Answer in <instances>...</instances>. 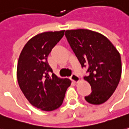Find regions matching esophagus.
Here are the masks:
<instances>
[{"label": "esophagus", "instance_id": "esophagus-1", "mask_svg": "<svg viewBox=\"0 0 129 129\" xmlns=\"http://www.w3.org/2000/svg\"><path fill=\"white\" fill-rule=\"evenodd\" d=\"M71 80L73 83H77L80 81V78L77 75H76V74H73L71 77Z\"/></svg>", "mask_w": 129, "mask_h": 129}]
</instances>
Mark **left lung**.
<instances>
[{"label":"left lung","mask_w":129,"mask_h":129,"mask_svg":"<svg viewBox=\"0 0 129 129\" xmlns=\"http://www.w3.org/2000/svg\"><path fill=\"white\" fill-rule=\"evenodd\" d=\"M65 35L82 67L88 66V82L92 92L87 102L101 105L112 95L121 76V56L105 36L85 29L66 30Z\"/></svg>","instance_id":"left-lung-1"}]
</instances>
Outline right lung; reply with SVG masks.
<instances>
[{
	"label": "right lung",
	"instance_id": "add662e5",
	"mask_svg": "<svg viewBox=\"0 0 129 129\" xmlns=\"http://www.w3.org/2000/svg\"><path fill=\"white\" fill-rule=\"evenodd\" d=\"M64 35V30L38 34L28 41L19 56L17 78L29 103L43 111L58 109L71 81L58 78L47 62L48 56Z\"/></svg>",
	"mask_w": 129,
	"mask_h": 129
}]
</instances>
